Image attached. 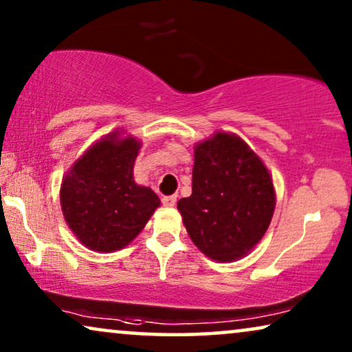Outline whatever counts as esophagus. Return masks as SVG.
I'll use <instances>...</instances> for the list:
<instances>
[{"label": "esophagus", "instance_id": "esophagus-1", "mask_svg": "<svg viewBox=\"0 0 352 352\" xmlns=\"http://www.w3.org/2000/svg\"><path fill=\"white\" fill-rule=\"evenodd\" d=\"M162 204L165 206H175L176 205V195H165L162 199Z\"/></svg>", "mask_w": 352, "mask_h": 352}]
</instances>
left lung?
Listing matches in <instances>:
<instances>
[{
	"mask_svg": "<svg viewBox=\"0 0 352 352\" xmlns=\"http://www.w3.org/2000/svg\"><path fill=\"white\" fill-rule=\"evenodd\" d=\"M274 206L271 175L242 139L216 133L195 147L192 195L177 210L206 256L221 263L245 256L267 230Z\"/></svg>",
	"mask_w": 352,
	"mask_h": 352,
	"instance_id": "obj_1",
	"label": "left lung"
}]
</instances>
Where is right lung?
<instances>
[{
	"label": "right lung",
	"instance_id": "add662e5",
	"mask_svg": "<svg viewBox=\"0 0 352 352\" xmlns=\"http://www.w3.org/2000/svg\"><path fill=\"white\" fill-rule=\"evenodd\" d=\"M139 142L112 133L72 166L62 181L65 221L86 247L113 252L131 242L160 206L148 187L133 179Z\"/></svg>",
	"mask_w": 352,
	"mask_h": 352
}]
</instances>
